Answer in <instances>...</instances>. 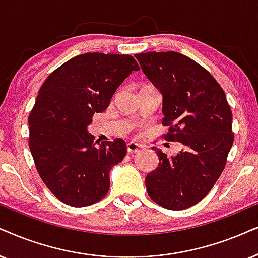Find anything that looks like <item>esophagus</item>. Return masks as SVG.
Returning <instances> with one entry per match:
<instances>
[{
	"instance_id": "esophagus-1",
	"label": "esophagus",
	"mask_w": 258,
	"mask_h": 258,
	"mask_svg": "<svg viewBox=\"0 0 258 258\" xmlns=\"http://www.w3.org/2000/svg\"><path fill=\"white\" fill-rule=\"evenodd\" d=\"M140 149H142V145L136 142H130L128 144H127V152L128 153H136L138 152Z\"/></svg>"
}]
</instances>
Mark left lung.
Segmentation results:
<instances>
[{
	"label": "left lung",
	"mask_w": 258,
	"mask_h": 258,
	"mask_svg": "<svg viewBox=\"0 0 258 258\" xmlns=\"http://www.w3.org/2000/svg\"><path fill=\"white\" fill-rule=\"evenodd\" d=\"M135 57L163 96L165 139L183 145L170 157L152 148L159 163L146 175V190L159 206L185 210L210 193L224 170L233 144L232 112L219 83L187 56L168 51Z\"/></svg>",
	"instance_id": "1"
}]
</instances>
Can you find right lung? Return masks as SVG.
<instances>
[{"label":"right lung","instance_id":"add662e5","mask_svg":"<svg viewBox=\"0 0 258 258\" xmlns=\"http://www.w3.org/2000/svg\"><path fill=\"white\" fill-rule=\"evenodd\" d=\"M138 70L128 54L84 53L60 65L39 90L28 118L29 150L41 180L64 204L89 206L108 193L109 172L126 156V143H94L88 126Z\"/></svg>","mask_w":258,"mask_h":258}]
</instances>
